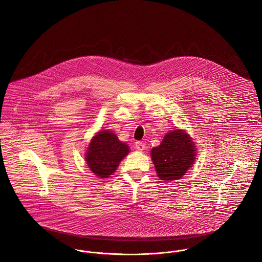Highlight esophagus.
<instances>
[{"mask_svg": "<svg viewBox=\"0 0 262 262\" xmlns=\"http://www.w3.org/2000/svg\"><path fill=\"white\" fill-rule=\"evenodd\" d=\"M135 145H136V148L138 150H144L145 149V144L143 142H141V141H137Z\"/></svg>", "mask_w": 262, "mask_h": 262, "instance_id": "1", "label": "esophagus"}]
</instances>
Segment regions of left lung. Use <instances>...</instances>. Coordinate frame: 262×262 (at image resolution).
I'll return each instance as SVG.
<instances>
[{
    "instance_id": "1",
    "label": "left lung",
    "mask_w": 262,
    "mask_h": 262,
    "mask_svg": "<svg viewBox=\"0 0 262 262\" xmlns=\"http://www.w3.org/2000/svg\"><path fill=\"white\" fill-rule=\"evenodd\" d=\"M196 156V144L180 128L168 132L161 144L150 150L157 174L163 181L180 180L193 165Z\"/></svg>"
}]
</instances>
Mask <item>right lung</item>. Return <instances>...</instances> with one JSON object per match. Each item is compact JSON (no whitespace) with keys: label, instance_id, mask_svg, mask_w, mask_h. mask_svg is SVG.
Instances as JSON below:
<instances>
[{"label":"right lung","instance_id":"obj_1","mask_svg":"<svg viewBox=\"0 0 262 262\" xmlns=\"http://www.w3.org/2000/svg\"><path fill=\"white\" fill-rule=\"evenodd\" d=\"M129 150V146L120 141L116 134L111 129H103L92 138L84 160L92 172L100 179H105L115 173Z\"/></svg>","mask_w":262,"mask_h":262}]
</instances>
